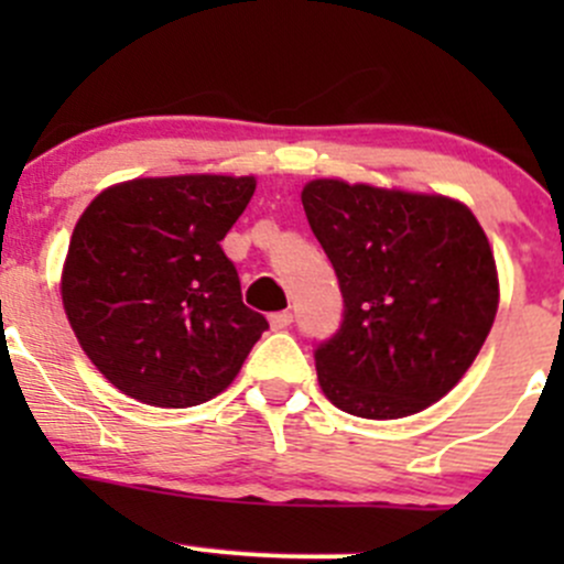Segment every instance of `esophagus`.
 Returning <instances> with one entry per match:
<instances>
[{
  "label": "esophagus",
  "instance_id": "1",
  "mask_svg": "<svg viewBox=\"0 0 564 564\" xmlns=\"http://www.w3.org/2000/svg\"><path fill=\"white\" fill-rule=\"evenodd\" d=\"M292 311H278V314H272L270 316V324H272V329H286L289 324H292Z\"/></svg>",
  "mask_w": 564,
  "mask_h": 564
}]
</instances>
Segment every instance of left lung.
<instances>
[{
	"instance_id": "8db88e82",
	"label": "left lung",
	"mask_w": 564,
	"mask_h": 564,
	"mask_svg": "<svg viewBox=\"0 0 564 564\" xmlns=\"http://www.w3.org/2000/svg\"><path fill=\"white\" fill-rule=\"evenodd\" d=\"M303 207L344 294L340 327L314 349L324 395L368 420L440 401L497 316V264L475 215L340 180L308 182Z\"/></svg>"
}]
</instances>
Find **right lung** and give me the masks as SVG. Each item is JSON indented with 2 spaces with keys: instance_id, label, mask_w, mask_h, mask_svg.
<instances>
[{
  "instance_id": "obj_1",
  "label": "right lung",
  "mask_w": 564,
  "mask_h": 564,
  "mask_svg": "<svg viewBox=\"0 0 564 564\" xmlns=\"http://www.w3.org/2000/svg\"><path fill=\"white\" fill-rule=\"evenodd\" d=\"M253 191V176H152L84 209L62 303L82 349L124 395L166 409L209 401L270 327L242 303L220 248Z\"/></svg>"
}]
</instances>
